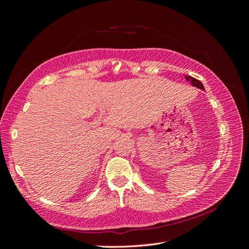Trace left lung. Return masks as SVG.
<instances>
[{
    "label": "left lung",
    "instance_id": "obj_1",
    "mask_svg": "<svg viewBox=\"0 0 249 249\" xmlns=\"http://www.w3.org/2000/svg\"><path fill=\"white\" fill-rule=\"evenodd\" d=\"M185 78H186L187 81H190V83H192L193 86L197 87V88H199L201 89H204L203 84L201 83L199 80H197V79H196V78H193V77H190V76H187V77H185Z\"/></svg>",
    "mask_w": 249,
    "mask_h": 249
}]
</instances>
